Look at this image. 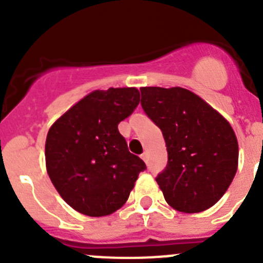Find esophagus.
Returning <instances> with one entry per match:
<instances>
[{
  "instance_id": "1",
  "label": "esophagus",
  "mask_w": 263,
  "mask_h": 263,
  "mask_svg": "<svg viewBox=\"0 0 263 263\" xmlns=\"http://www.w3.org/2000/svg\"><path fill=\"white\" fill-rule=\"evenodd\" d=\"M141 158H142V160H145V161H147V158H148V155H147V153H144L141 155Z\"/></svg>"
}]
</instances>
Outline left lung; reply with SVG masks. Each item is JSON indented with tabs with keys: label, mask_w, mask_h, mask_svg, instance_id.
<instances>
[{
	"label": "left lung",
	"mask_w": 263,
	"mask_h": 263,
	"mask_svg": "<svg viewBox=\"0 0 263 263\" xmlns=\"http://www.w3.org/2000/svg\"><path fill=\"white\" fill-rule=\"evenodd\" d=\"M141 107L163 132L168 164L156 176L166 202L201 213L227 192L238 168V141L229 122L183 87H141Z\"/></svg>",
	"instance_id": "1"
}]
</instances>
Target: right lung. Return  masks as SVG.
<instances>
[{
  "label": "right lung",
  "mask_w": 263,
  "mask_h": 263,
  "mask_svg": "<svg viewBox=\"0 0 263 263\" xmlns=\"http://www.w3.org/2000/svg\"><path fill=\"white\" fill-rule=\"evenodd\" d=\"M139 103L136 87L95 90L49 128L47 172L61 197L79 213L113 214L126 203L140 172L146 169L118 131L119 122Z\"/></svg>",
  "instance_id": "obj_1"
}]
</instances>
